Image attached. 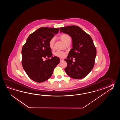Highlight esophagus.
Instances as JSON below:
<instances>
[{
  "mask_svg": "<svg viewBox=\"0 0 120 120\" xmlns=\"http://www.w3.org/2000/svg\"><path fill=\"white\" fill-rule=\"evenodd\" d=\"M60 62H61V61H64V59H62V58H60Z\"/></svg>",
  "mask_w": 120,
  "mask_h": 120,
  "instance_id": "esophagus-1",
  "label": "esophagus"
}]
</instances>
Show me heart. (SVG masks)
<instances>
[{
	"instance_id": "obj_1",
	"label": "heart",
	"mask_w": 120,
	"mask_h": 120,
	"mask_svg": "<svg viewBox=\"0 0 120 120\" xmlns=\"http://www.w3.org/2000/svg\"><path fill=\"white\" fill-rule=\"evenodd\" d=\"M60 38L61 39V40L63 41L65 44L67 43L68 42H69V41H71V38L70 36L67 34L64 33L61 34L60 36ZM54 41H55L54 38H52L49 41V46L51 49H53L54 48ZM54 55L57 57H60V58H63L65 56L66 54V53H65L63 51H57L54 53Z\"/></svg>"
}]
</instances>
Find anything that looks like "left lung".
Returning <instances> with one entry per match:
<instances>
[{"mask_svg": "<svg viewBox=\"0 0 120 120\" xmlns=\"http://www.w3.org/2000/svg\"><path fill=\"white\" fill-rule=\"evenodd\" d=\"M69 35L72 40L73 48L65 59L67 66L65 71L74 79H82L86 76L94 65L97 50L89 34L77 26H69L60 28V32ZM75 58V62L70 59Z\"/></svg>", "mask_w": 120, "mask_h": 120, "instance_id": "obj_1", "label": "left lung"}]
</instances>
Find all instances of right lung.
Here are the masks:
<instances>
[{
	"label": "right lung",
	"mask_w": 120,
	"mask_h": 120,
	"mask_svg": "<svg viewBox=\"0 0 120 120\" xmlns=\"http://www.w3.org/2000/svg\"><path fill=\"white\" fill-rule=\"evenodd\" d=\"M59 30V28H39L30 34L23 45L22 65L29 77L35 82L41 83L49 79L60 63L59 57L52 56L49 46L50 40Z\"/></svg>",
	"instance_id": "right-lung-1"
}]
</instances>
